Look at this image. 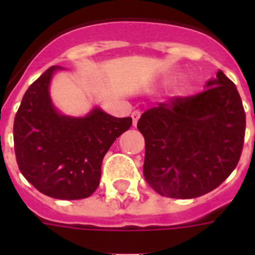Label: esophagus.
I'll return each mask as SVG.
<instances>
[{
    "mask_svg": "<svg viewBox=\"0 0 255 255\" xmlns=\"http://www.w3.org/2000/svg\"><path fill=\"white\" fill-rule=\"evenodd\" d=\"M140 115H141V112L137 111V110L132 112L131 118H132V123H133V127H136V124H137V120L140 119Z\"/></svg>",
    "mask_w": 255,
    "mask_h": 255,
    "instance_id": "esophagus-1",
    "label": "esophagus"
}]
</instances>
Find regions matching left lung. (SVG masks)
I'll return each instance as SVG.
<instances>
[{"label":"left lung","instance_id":"left-lung-1","mask_svg":"<svg viewBox=\"0 0 255 255\" xmlns=\"http://www.w3.org/2000/svg\"><path fill=\"white\" fill-rule=\"evenodd\" d=\"M205 90L144 112V177L161 196L194 198L216 189L237 167L246 116L237 87L221 70Z\"/></svg>","mask_w":255,"mask_h":255}]
</instances>
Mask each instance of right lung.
Masks as SVG:
<instances>
[{
  "label": "right lung",
  "mask_w": 255,
  "mask_h": 255,
  "mask_svg": "<svg viewBox=\"0 0 255 255\" xmlns=\"http://www.w3.org/2000/svg\"><path fill=\"white\" fill-rule=\"evenodd\" d=\"M46 70L22 98L14 118L18 168L41 193L59 200L90 197L99 185L102 161L131 118H115L94 107L86 116L63 115L50 96L53 75Z\"/></svg>",
  "instance_id": "obj_1"
}]
</instances>
